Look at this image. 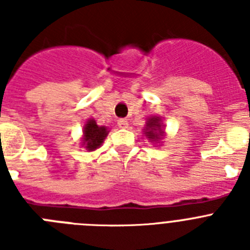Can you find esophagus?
Returning <instances> with one entry per match:
<instances>
[{
	"label": "esophagus",
	"mask_w": 250,
	"mask_h": 250,
	"mask_svg": "<svg viewBox=\"0 0 250 250\" xmlns=\"http://www.w3.org/2000/svg\"><path fill=\"white\" fill-rule=\"evenodd\" d=\"M118 125L120 129H126V127L129 126V121H127L126 119H119Z\"/></svg>",
	"instance_id": "34e87169"
}]
</instances>
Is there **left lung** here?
I'll list each match as a JSON object with an SVG mask.
<instances>
[{"label": "left lung", "mask_w": 250, "mask_h": 250, "mask_svg": "<svg viewBox=\"0 0 250 250\" xmlns=\"http://www.w3.org/2000/svg\"><path fill=\"white\" fill-rule=\"evenodd\" d=\"M144 132L149 140L155 141V143L160 141L161 138L164 136V130H163L161 119L159 116H151V118L147 119Z\"/></svg>", "instance_id": "left-lung-1"}]
</instances>
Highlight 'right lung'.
<instances>
[{
    "label": "right lung",
    "mask_w": 250,
    "mask_h": 250,
    "mask_svg": "<svg viewBox=\"0 0 250 250\" xmlns=\"http://www.w3.org/2000/svg\"><path fill=\"white\" fill-rule=\"evenodd\" d=\"M83 131V146H85L86 150H89V151H94L98 147H100L107 134H109L107 127L99 126L94 119H89L86 121Z\"/></svg>",
    "instance_id": "add662e5"
}]
</instances>
